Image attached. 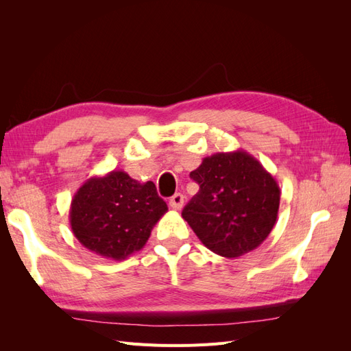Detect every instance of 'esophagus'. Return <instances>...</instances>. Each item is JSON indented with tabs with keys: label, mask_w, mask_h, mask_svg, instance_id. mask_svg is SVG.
I'll return each instance as SVG.
<instances>
[{
	"label": "esophagus",
	"mask_w": 351,
	"mask_h": 351,
	"mask_svg": "<svg viewBox=\"0 0 351 351\" xmlns=\"http://www.w3.org/2000/svg\"><path fill=\"white\" fill-rule=\"evenodd\" d=\"M184 204V196L182 193H176L171 199H169V206L176 210H180L183 208Z\"/></svg>",
	"instance_id": "34e87169"
}]
</instances>
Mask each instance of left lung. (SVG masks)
Returning <instances> with one entry per match:
<instances>
[{"label":"left lung","instance_id":"1","mask_svg":"<svg viewBox=\"0 0 351 351\" xmlns=\"http://www.w3.org/2000/svg\"><path fill=\"white\" fill-rule=\"evenodd\" d=\"M199 192L182 217L205 246L224 258L256 249L269 236L280 208V186L246 151L204 158L190 173Z\"/></svg>","mask_w":351,"mask_h":351}]
</instances>
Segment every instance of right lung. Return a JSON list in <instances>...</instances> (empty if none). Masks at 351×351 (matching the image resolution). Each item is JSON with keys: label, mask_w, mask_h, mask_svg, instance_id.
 <instances>
[{"label": "right lung", "mask_w": 351, "mask_h": 351, "mask_svg": "<svg viewBox=\"0 0 351 351\" xmlns=\"http://www.w3.org/2000/svg\"><path fill=\"white\" fill-rule=\"evenodd\" d=\"M167 210L152 182L139 183L114 169L82 184L70 205V226L88 250L123 261L145 246Z\"/></svg>", "instance_id": "1"}]
</instances>
